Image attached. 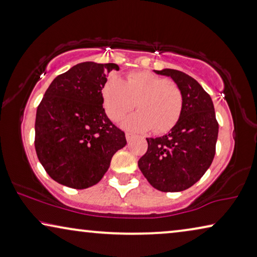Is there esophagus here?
Masks as SVG:
<instances>
[{
    "label": "esophagus",
    "instance_id": "esophagus-1",
    "mask_svg": "<svg viewBox=\"0 0 257 257\" xmlns=\"http://www.w3.org/2000/svg\"><path fill=\"white\" fill-rule=\"evenodd\" d=\"M125 137H126V140H127V143H130V141L133 139V135H131V133H126Z\"/></svg>",
    "mask_w": 257,
    "mask_h": 257
}]
</instances>
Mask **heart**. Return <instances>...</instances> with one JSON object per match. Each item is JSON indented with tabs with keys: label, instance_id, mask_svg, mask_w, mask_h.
I'll list each match as a JSON object with an SVG mask.
<instances>
[{
	"label": "heart",
	"instance_id": "b5f03b06",
	"mask_svg": "<svg viewBox=\"0 0 257 257\" xmlns=\"http://www.w3.org/2000/svg\"><path fill=\"white\" fill-rule=\"evenodd\" d=\"M102 95L104 107L112 120H120L138 106L139 111L122 122L125 128L136 132L151 128L156 135L168 132L176 125L183 109L181 89L148 72L131 73L125 81L118 76L110 77Z\"/></svg>",
	"mask_w": 257,
	"mask_h": 257
}]
</instances>
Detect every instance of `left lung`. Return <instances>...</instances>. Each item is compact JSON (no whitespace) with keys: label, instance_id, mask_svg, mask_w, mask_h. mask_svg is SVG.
Wrapping results in <instances>:
<instances>
[{"label":"left lung","instance_id":"obj_1","mask_svg":"<svg viewBox=\"0 0 257 257\" xmlns=\"http://www.w3.org/2000/svg\"><path fill=\"white\" fill-rule=\"evenodd\" d=\"M170 76L183 95V109L168 135L146 138V154L138 161L152 187L177 192L192 187L213 161L219 125L213 102L195 79L176 69L155 70Z\"/></svg>","mask_w":257,"mask_h":257}]
</instances>
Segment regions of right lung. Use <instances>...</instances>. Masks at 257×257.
Segmentation results:
<instances>
[{"label":"right lung","mask_w":257,"mask_h":257,"mask_svg":"<svg viewBox=\"0 0 257 257\" xmlns=\"http://www.w3.org/2000/svg\"><path fill=\"white\" fill-rule=\"evenodd\" d=\"M116 64L87 61L52 81L38 105L35 147L55 182L73 189L98 183L111 159L126 145L125 133L103 107L102 89Z\"/></svg>","instance_id":"1"}]
</instances>
